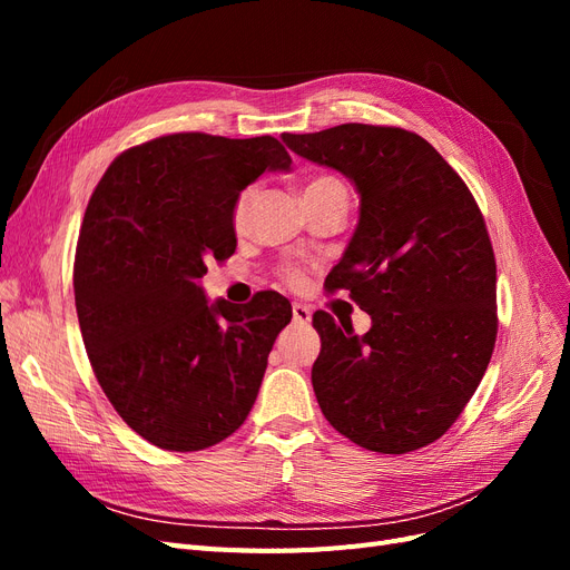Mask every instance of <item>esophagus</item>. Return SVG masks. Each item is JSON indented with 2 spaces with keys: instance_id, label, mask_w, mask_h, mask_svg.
Returning a JSON list of instances; mask_svg holds the SVG:
<instances>
[{
  "instance_id": "esophagus-1",
  "label": "esophagus",
  "mask_w": 570,
  "mask_h": 570,
  "mask_svg": "<svg viewBox=\"0 0 570 570\" xmlns=\"http://www.w3.org/2000/svg\"><path fill=\"white\" fill-rule=\"evenodd\" d=\"M292 318H295V323L306 325L308 321H312V312H308V306L295 302V304H292Z\"/></svg>"
}]
</instances>
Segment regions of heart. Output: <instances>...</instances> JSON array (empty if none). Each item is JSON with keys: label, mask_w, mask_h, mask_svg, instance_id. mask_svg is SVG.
Listing matches in <instances>:
<instances>
[{"label": "heart", "mask_w": 570, "mask_h": 570, "mask_svg": "<svg viewBox=\"0 0 570 570\" xmlns=\"http://www.w3.org/2000/svg\"><path fill=\"white\" fill-rule=\"evenodd\" d=\"M333 189H344V187H342L340 180H335L331 176H314V178L306 180V185L302 189V197H316V195H323V193H333ZM249 202H252V189H245V193L237 197V202L233 206V226H235V230L245 228ZM283 278L289 281V283H297L299 271L297 268H285Z\"/></svg>", "instance_id": "b5f03b06"}]
</instances>
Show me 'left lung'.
Segmentation results:
<instances>
[{"instance_id": "left-lung-1", "label": "left lung", "mask_w": 570, "mask_h": 570, "mask_svg": "<svg viewBox=\"0 0 570 570\" xmlns=\"http://www.w3.org/2000/svg\"><path fill=\"white\" fill-rule=\"evenodd\" d=\"M299 157L347 176L358 223L327 292L371 316L354 335L314 314L312 383L323 416L358 446L406 454L442 438L488 371L497 340V264L471 189L421 135L344 124L283 132Z\"/></svg>"}]
</instances>
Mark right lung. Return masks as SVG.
I'll return each instance as SVG.
<instances>
[{
  "label": "right lung",
  "mask_w": 570,
  "mask_h": 570,
  "mask_svg": "<svg viewBox=\"0 0 570 570\" xmlns=\"http://www.w3.org/2000/svg\"><path fill=\"white\" fill-rule=\"evenodd\" d=\"M289 164L271 135L176 132L120 154L95 187L73 266L82 342L118 416L161 450L223 442L256 402L292 306L278 292L209 304L199 278L237 247L239 193Z\"/></svg>",
  "instance_id": "1"
}]
</instances>
